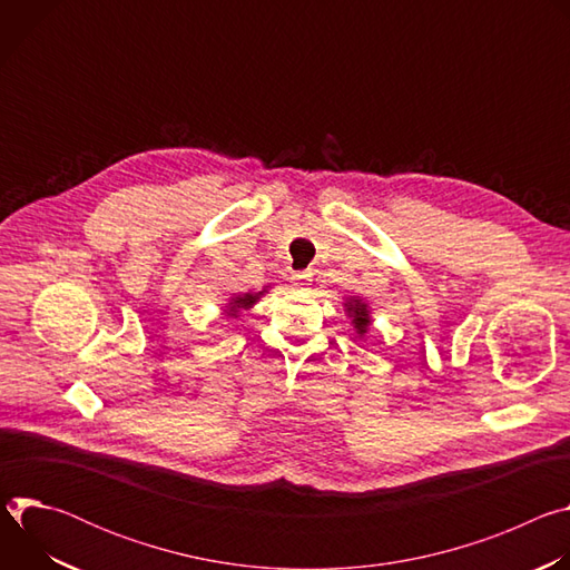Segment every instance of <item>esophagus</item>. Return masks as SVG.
I'll return each instance as SVG.
<instances>
[{"mask_svg":"<svg viewBox=\"0 0 570 570\" xmlns=\"http://www.w3.org/2000/svg\"><path fill=\"white\" fill-rule=\"evenodd\" d=\"M293 284L295 286H308L311 284V273H306V271H302V273H293Z\"/></svg>","mask_w":570,"mask_h":570,"instance_id":"1","label":"esophagus"}]
</instances>
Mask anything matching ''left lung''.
Wrapping results in <instances>:
<instances>
[{
	"label": "left lung",
	"instance_id": "obj_1",
	"mask_svg": "<svg viewBox=\"0 0 570 570\" xmlns=\"http://www.w3.org/2000/svg\"><path fill=\"white\" fill-rule=\"evenodd\" d=\"M347 311H350V313H354V324H356L358 334H365L367 324H370V317H367V308H365V304H363L361 299L347 302Z\"/></svg>",
	"mask_w": 570,
	"mask_h": 570
}]
</instances>
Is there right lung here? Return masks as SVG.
Instances as JSON below:
<instances>
[{
    "instance_id": "add662e5",
    "label": "right lung",
    "mask_w": 570,
    "mask_h": 570,
    "mask_svg": "<svg viewBox=\"0 0 570 570\" xmlns=\"http://www.w3.org/2000/svg\"><path fill=\"white\" fill-rule=\"evenodd\" d=\"M262 293H257V295H253V293H246V295H238V297H234L232 299V306H229V313L234 315L236 313V308H248V306H253L255 302H257V297H259Z\"/></svg>"
}]
</instances>
